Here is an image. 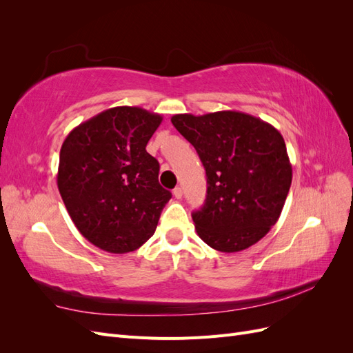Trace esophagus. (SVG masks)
Returning a JSON list of instances; mask_svg holds the SVG:
<instances>
[{
  "label": "esophagus",
  "instance_id": "1",
  "mask_svg": "<svg viewBox=\"0 0 353 353\" xmlns=\"http://www.w3.org/2000/svg\"><path fill=\"white\" fill-rule=\"evenodd\" d=\"M174 196H175V199H183V188L176 187V188L174 190Z\"/></svg>",
  "mask_w": 353,
  "mask_h": 353
}]
</instances>
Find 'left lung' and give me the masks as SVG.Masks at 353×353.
<instances>
[{"label": "left lung", "instance_id": "obj_1", "mask_svg": "<svg viewBox=\"0 0 353 353\" xmlns=\"http://www.w3.org/2000/svg\"><path fill=\"white\" fill-rule=\"evenodd\" d=\"M170 122L206 169L208 196L193 213L197 236L225 253L263 239L281 215L293 176L279 130L236 110L174 114Z\"/></svg>", "mask_w": 353, "mask_h": 353}]
</instances>
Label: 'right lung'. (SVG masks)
Instances as JSON below:
<instances>
[{
  "mask_svg": "<svg viewBox=\"0 0 353 353\" xmlns=\"http://www.w3.org/2000/svg\"><path fill=\"white\" fill-rule=\"evenodd\" d=\"M163 117L119 105L69 132L60 148L57 187L74 227L99 249H140L172 197L159 184V162L145 145Z\"/></svg>",
  "mask_w": 353,
  "mask_h": 353,
  "instance_id": "right-lung-1",
  "label": "right lung"
}]
</instances>
